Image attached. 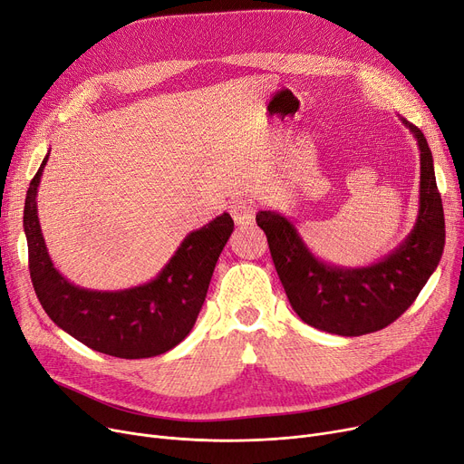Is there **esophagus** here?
<instances>
[{
	"mask_svg": "<svg viewBox=\"0 0 464 464\" xmlns=\"http://www.w3.org/2000/svg\"><path fill=\"white\" fill-rule=\"evenodd\" d=\"M229 212L237 226H248L256 218V207L250 203V200H245V198L235 200V203L229 207Z\"/></svg>",
	"mask_w": 464,
	"mask_h": 464,
	"instance_id": "obj_1",
	"label": "esophagus"
}]
</instances>
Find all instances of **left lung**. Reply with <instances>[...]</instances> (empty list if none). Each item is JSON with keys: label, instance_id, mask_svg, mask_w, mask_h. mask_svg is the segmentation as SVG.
Wrapping results in <instances>:
<instances>
[{"label": "left lung", "instance_id": "obj_1", "mask_svg": "<svg viewBox=\"0 0 464 464\" xmlns=\"http://www.w3.org/2000/svg\"><path fill=\"white\" fill-rule=\"evenodd\" d=\"M401 123L415 136L420 151L419 214L411 233L389 256L366 267L326 264L309 250L285 214H256L292 309L316 330L345 337L382 330L413 304L440 264L446 226L432 151L425 134L406 119Z\"/></svg>", "mask_w": 464, "mask_h": 464}]
</instances>
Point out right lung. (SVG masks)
Instances as JSON below:
<instances>
[{"label":"right lung","mask_w":464,"mask_h":464,"mask_svg":"<svg viewBox=\"0 0 464 464\" xmlns=\"http://www.w3.org/2000/svg\"><path fill=\"white\" fill-rule=\"evenodd\" d=\"M49 153L24 203L30 276L39 304L58 328L92 351L117 358H151L184 341L205 304L216 261L233 233L227 212L191 231L169 264L146 285L104 292L75 286L47 252L37 218V188Z\"/></svg>","instance_id":"obj_1"}]
</instances>
